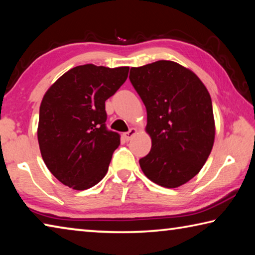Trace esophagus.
Segmentation results:
<instances>
[{
	"label": "esophagus",
	"mask_w": 255,
	"mask_h": 255,
	"mask_svg": "<svg viewBox=\"0 0 255 255\" xmlns=\"http://www.w3.org/2000/svg\"><path fill=\"white\" fill-rule=\"evenodd\" d=\"M136 132H137V129H135V128H130L127 132H125V133H124V138H125V139H126L127 141H128V140H130V139H131V137H132L133 135H135Z\"/></svg>",
	"instance_id": "34e87169"
}]
</instances>
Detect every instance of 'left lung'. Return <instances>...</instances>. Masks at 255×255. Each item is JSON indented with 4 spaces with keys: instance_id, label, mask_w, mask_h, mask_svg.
Masks as SVG:
<instances>
[{
    "instance_id": "left-lung-1",
    "label": "left lung",
    "mask_w": 255,
    "mask_h": 255,
    "mask_svg": "<svg viewBox=\"0 0 255 255\" xmlns=\"http://www.w3.org/2000/svg\"><path fill=\"white\" fill-rule=\"evenodd\" d=\"M147 111L152 148L139 165L164 188H178L196 176L215 139L213 103L195 73L171 60L131 67L129 74Z\"/></svg>"
}]
</instances>
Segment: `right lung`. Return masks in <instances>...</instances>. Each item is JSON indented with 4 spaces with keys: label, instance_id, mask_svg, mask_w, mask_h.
I'll list each match as a JSON object with an SVG mask.
<instances>
[{
    "label": "right lung",
    "instance_id": "obj_1",
    "mask_svg": "<svg viewBox=\"0 0 255 255\" xmlns=\"http://www.w3.org/2000/svg\"><path fill=\"white\" fill-rule=\"evenodd\" d=\"M129 67L86 64L50 86L39 110L38 141L56 179L85 190L105 178L120 135L107 128L106 101L127 80Z\"/></svg>",
    "mask_w": 255,
    "mask_h": 255
}]
</instances>
